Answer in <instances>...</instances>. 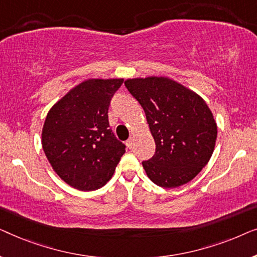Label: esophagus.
<instances>
[{
  "instance_id": "obj_1",
  "label": "esophagus",
  "mask_w": 257,
  "mask_h": 257,
  "mask_svg": "<svg viewBox=\"0 0 257 257\" xmlns=\"http://www.w3.org/2000/svg\"><path fill=\"white\" fill-rule=\"evenodd\" d=\"M126 145H127L128 149H132V147H133V139H128L127 142H126Z\"/></svg>"
}]
</instances>
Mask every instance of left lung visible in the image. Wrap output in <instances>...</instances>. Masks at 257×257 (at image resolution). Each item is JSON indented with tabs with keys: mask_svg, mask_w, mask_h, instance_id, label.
<instances>
[{
	"mask_svg": "<svg viewBox=\"0 0 257 257\" xmlns=\"http://www.w3.org/2000/svg\"><path fill=\"white\" fill-rule=\"evenodd\" d=\"M146 114L156 153L143 161L154 184L175 188L198 175L212 157L217 127L199 94L166 77L125 80Z\"/></svg>",
	"mask_w": 257,
	"mask_h": 257,
	"instance_id": "left-lung-1",
	"label": "left lung"
}]
</instances>
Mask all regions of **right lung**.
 <instances>
[{
    "label": "right lung",
    "mask_w": 257,
    "mask_h": 257,
    "mask_svg": "<svg viewBox=\"0 0 257 257\" xmlns=\"http://www.w3.org/2000/svg\"><path fill=\"white\" fill-rule=\"evenodd\" d=\"M122 79H87L58 100L45 118L42 146L66 184L94 191L106 184L125 153L108 124V106Z\"/></svg>",
    "instance_id": "1"
}]
</instances>
